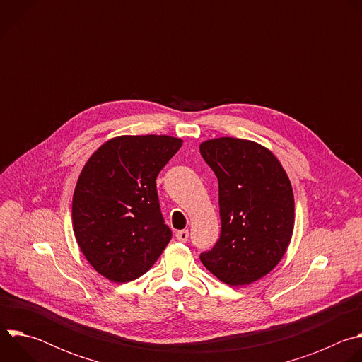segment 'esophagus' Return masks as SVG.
Segmentation results:
<instances>
[{
	"instance_id": "obj_1",
	"label": "esophagus",
	"mask_w": 362,
	"mask_h": 362,
	"mask_svg": "<svg viewBox=\"0 0 362 362\" xmlns=\"http://www.w3.org/2000/svg\"><path fill=\"white\" fill-rule=\"evenodd\" d=\"M176 238H177V240H180V242H186V240L189 239V230H187V229L177 230V232H176Z\"/></svg>"
}]
</instances>
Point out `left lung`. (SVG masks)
Wrapping results in <instances>:
<instances>
[{
    "label": "left lung",
    "instance_id": "8db88e82",
    "mask_svg": "<svg viewBox=\"0 0 362 362\" xmlns=\"http://www.w3.org/2000/svg\"><path fill=\"white\" fill-rule=\"evenodd\" d=\"M219 183L221 238L200 261L222 282L247 285L268 275L291 242L295 203L289 177L267 147L219 137L200 144Z\"/></svg>",
    "mask_w": 362,
    "mask_h": 362
}]
</instances>
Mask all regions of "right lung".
<instances>
[{
	"instance_id": "add662e5",
	"label": "right lung",
	"mask_w": 362,
	"mask_h": 362,
	"mask_svg": "<svg viewBox=\"0 0 362 362\" xmlns=\"http://www.w3.org/2000/svg\"><path fill=\"white\" fill-rule=\"evenodd\" d=\"M180 146L172 136H120L87 160L73 196V230L100 275L117 284L137 279L170 242L156 177Z\"/></svg>"
}]
</instances>
